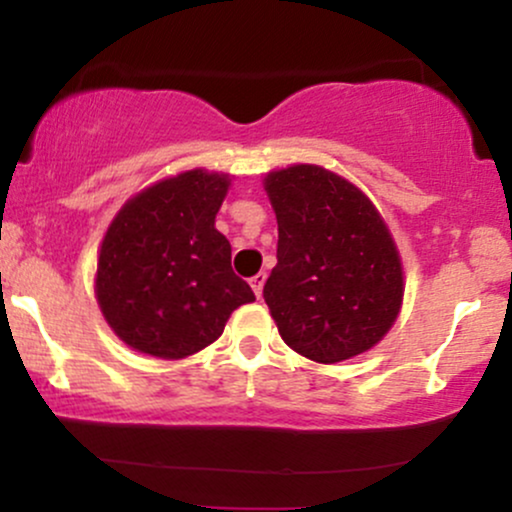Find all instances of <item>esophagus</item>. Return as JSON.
Returning a JSON list of instances; mask_svg holds the SVG:
<instances>
[{
    "label": "esophagus",
    "instance_id": "34e87169",
    "mask_svg": "<svg viewBox=\"0 0 512 512\" xmlns=\"http://www.w3.org/2000/svg\"><path fill=\"white\" fill-rule=\"evenodd\" d=\"M264 281H267V274L264 272H260V274H255L250 279V286H252V291H255V296L260 298L262 296V289H264Z\"/></svg>",
    "mask_w": 512,
    "mask_h": 512
}]
</instances>
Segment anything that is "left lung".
Listing matches in <instances>:
<instances>
[{"label": "left lung", "instance_id": "left-lung-1", "mask_svg": "<svg viewBox=\"0 0 512 512\" xmlns=\"http://www.w3.org/2000/svg\"><path fill=\"white\" fill-rule=\"evenodd\" d=\"M264 190L279 223L264 303L281 339L317 363L373 349L404 298L402 260L380 211L354 182L313 163L272 170Z\"/></svg>", "mask_w": 512, "mask_h": 512}]
</instances>
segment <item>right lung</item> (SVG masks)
Masks as SVG:
<instances>
[{
    "instance_id": "obj_1",
    "label": "right lung",
    "mask_w": 512,
    "mask_h": 512,
    "mask_svg": "<svg viewBox=\"0 0 512 512\" xmlns=\"http://www.w3.org/2000/svg\"><path fill=\"white\" fill-rule=\"evenodd\" d=\"M228 173L192 168L129 197L98 250L96 301L129 349L166 361L221 337L255 293L231 269V243L216 214Z\"/></svg>"
}]
</instances>
